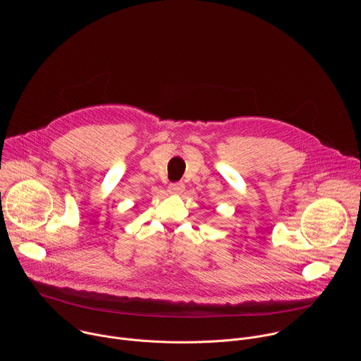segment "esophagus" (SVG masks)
Wrapping results in <instances>:
<instances>
[{"label":"esophagus","mask_w":361,"mask_h":361,"mask_svg":"<svg viewBox=\"0 0 361 361\" xmlns=\"http://www.w3.org/2000/svg\"><path fill=\"white\" fill-rule=\"evenodd\" d=\"M184 191V184L183 183H173L169 185V192L173 195H178Z\"/></svg>","instance_id":"esophagus-1"}]
</instances>
